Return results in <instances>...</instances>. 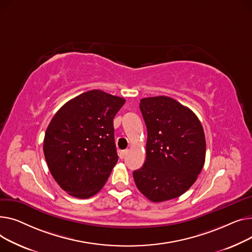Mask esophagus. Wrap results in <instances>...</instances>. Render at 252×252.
<instances>
[{"instance_id": "1", "label": "esophagus", "mask_w": 252, "mask_h": 252, "mask_svg": "<svg viewBox=\"0 0 252 252\" xmlns=\"http://www.w3.org/2000/svg\"><path fill=\"white\" fill-rule=\"evenodd\" d=\"M127 154H128V151H127V150L119 152V157H120V158H124L126 157V155H127Z\"/></svg>"}]
</instances>
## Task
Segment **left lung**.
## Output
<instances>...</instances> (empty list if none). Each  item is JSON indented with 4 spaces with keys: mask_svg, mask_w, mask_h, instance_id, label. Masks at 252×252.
<instances>
[{
    "mask_svg": "<svg viewBox=\"0 0 252 252\" xmlns=\"http://www.w3.org/2000/svg\"><path fill=\"white\" fill-rule=\"evenodd\" d=\"M139 109L147 129L146 158L133 172L136 187L154 202L182 195L205 160V137L196 115L169 96L145 97Z\"/></svg>",
    "mask_w": 252,
    "mask_h": 252,
    "instance_id": "obj_1",
    "label": "left lung"
}]
</instances>
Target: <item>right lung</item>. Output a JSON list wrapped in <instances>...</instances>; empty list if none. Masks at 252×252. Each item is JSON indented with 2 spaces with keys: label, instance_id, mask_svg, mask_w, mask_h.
<instances>
[{
  "label": "right lung",
  "instance_id": "right-lung-1",
  "mask_svg": "<svg viewBox=\"0 0 252 252\" xmlns=\"http://www.w3.org/2000/svg\"><path fill=\"white\" fill-rule=\"evenodd\" d=\"M125 99L94 90L67 101L50 122L43 154L56 182L68 194L92 197L117 164L114 118Z\"/></svg>",
  "mask_w": 252,
  "mask_h": 252
}]
</instances>
